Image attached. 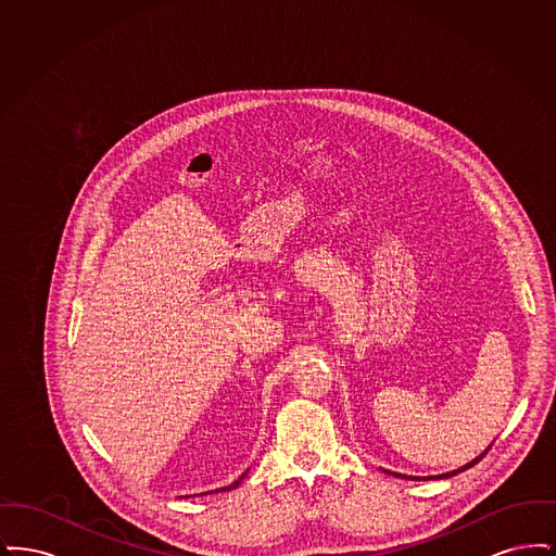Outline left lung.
<instances>
[{
	"instance_id": "1",
	"label": "left lung",
	"mask_w": 556,
	"mask_h": 556,
	"mask_svg": "<svg viewBox=\"0 0 556 556\" xmlns=\"http://www.w3.org/2000/svg\"><path fill=\"white\" fill-rule=\"evenodd\" d=\"M490 446H492V444H490ZM490 446H488V450H490ZM488 450H483V452H481V454H479V456H477V458H473V460H471V463H467V465H465V467H460V469H454V471H450V473H442V476L410 477V476H404V473H394V471H388V469H383V471H386V473H388V476L402 477V479H448V477L458 476V473H463V471H465V469H469V467H473V465H477V463H479V460H481V458H483V456H485V454H488Z\"/></svg>"
}]
</instances>
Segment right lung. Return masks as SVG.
<instances>
[{
    "instance_id": "1",
    "label": "right lung",
    "mask_w": 556,
    "mask_h": 556,
    "mask_svg": "<svg viewBox=\"0 0 556 556\" xmlns=\"http://www.w3.org/2000/svg\"><path fill=\"white\" fill-rule=\"evenodd\" d=\"M248 471H250V469H248ZM248 471H245V473H241V477H239L238 481H233V483H231V485H227V488H220V490H216V492H229V490H233V488H238L239 483H241V479H243V477L248 476Z\"/></svg>"
}]
</instances>
